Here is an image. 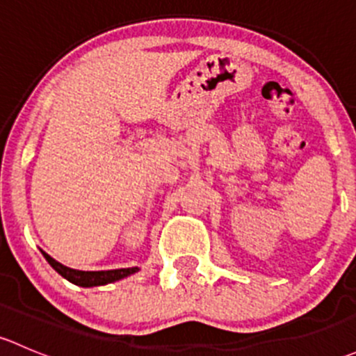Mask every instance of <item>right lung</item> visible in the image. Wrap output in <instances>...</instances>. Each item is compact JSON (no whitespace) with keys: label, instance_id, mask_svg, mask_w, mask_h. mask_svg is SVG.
<instances>
[{"label":"right lung","instance_id":"right-lung-1","mask_svg":"<svg viewBox=\"0 0 356 356\" xmlns=\"http://www.w3.org/2000/svg\"><path fill=\"white\" fill-rule=\"evenodd\" d=\"M44 258L48 260V264L58 272L62 277H65L68 282L75 286H81V288H95V286H105L110 282L120 281V279L129 277V275L136 274L139 270V267H129V268H113V270H75V268L65 267L60 261H56L55 258L49 257L48 253H44Z\"/></svg>","mask_w":356,"mask_h":356}]
</instances>
